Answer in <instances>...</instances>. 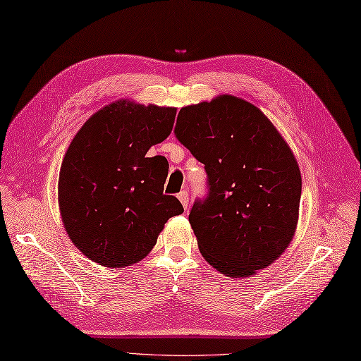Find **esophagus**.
<instances>
[{"label":"esophagus","instance_id":"1","mask_svg":"<svg viewBox=\"0 0 361 361\" xmlns=\"http://www.w3.org/2000/svg\"><path fill=\"white\" fill-rule=\"evenodd\" d=\"M178 200L181 201L183 207L188 209V201H189V193H188V190H181V192L178 193Z\"/></svg>","mask_w":361,"mask_h":361}]
</instances>
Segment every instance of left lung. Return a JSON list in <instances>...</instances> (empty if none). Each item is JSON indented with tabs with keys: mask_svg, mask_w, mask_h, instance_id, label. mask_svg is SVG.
<instances>
[{
	"mask_svg": "<svg viewBox=\"0 0 361 361\" xmlns=\"http://www.w3.org/2000/svg\"><path fill=\"white\" fill-rule=\"evenodd\" d=\"M173 134L207 173L189 223L206 261L230 277L282 255L299 216L302 178L288 145L259 109L235 96L180 109Z\"/></svg>",
	"mask_w": 361,
	"mask_h": 361,
	"instance_id": "8db88e82",
	"label": "left lung"
}]
</instances>
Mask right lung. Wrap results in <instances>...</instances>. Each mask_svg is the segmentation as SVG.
Here are the masks:
<instances>
[{"label": "right lung", "instance_id": "1", "mask_svg": "<svg viewBox=\"0 0 361 361\" xmlns=\"http://www.w3.org/2000/svg\"><path fill=\"white\" fill-rule=\"evenodd\" d=\"M175 114L118 100L73 138L61 166L59 209L73 244L91 261L113 269L140 261L166 221L184 212L163 193L168 160L146 155L171 134Z\"/></svg>", "mask_w": 361, "mask_h": 361}]
</instances>
